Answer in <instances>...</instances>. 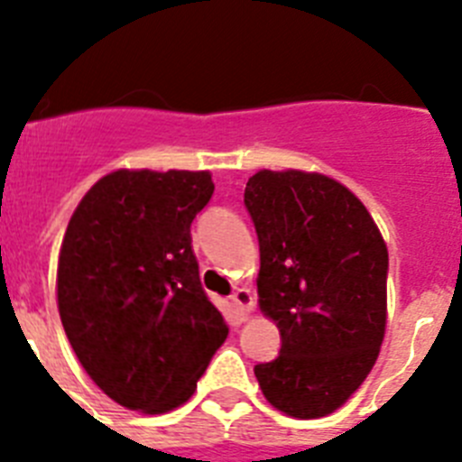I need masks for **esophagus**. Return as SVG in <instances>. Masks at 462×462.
Wrapping results in <instances>:
<instances>
[{"label":"esophagus","mask_w":462,"mask_h":462,"mask_svg":"<svg viewBox=\"0 0 462 462\" xmlns=\"http://www.w3.org/2000/svg\"><path fill=\"white\" fill-rule=\"evenodd\" d=\"M231 303H234L240 321H245L247 319V314H250L252 305H254V296L250 293V289H236L234 296H231Z\"/></svg>","instance_id":"obj_1"}]
</instances>
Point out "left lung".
<instances>
[{"mask_svg":"<svg viewBox=\"0 0 462 462\" xmlns=\"http://www.w3.org/2000/svg\"><path fill=\"white\" fill-rule=\"evenodd\" d=\"M245 206L259 236V308L282 337L280 356L254 374L275 410L319 419L377 361L389 250L368 208L324 173L259 171Z\"/></svg>","mask_w":462,"mask_h":462,"instance_id":"8db88e82","label":"left lung"}]
</instances>
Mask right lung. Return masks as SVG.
Masks as SVG:
<instances>
[{"mask_svg":"<svg viewBox=\"0 0 462 462\" xmlns=\"http://www.w3.org/2000/svg\"><path fill=\"white\" fill-rule=\"evenodd\" d=\"M212 191L210 171L120 169L69 219L60 319L85 373L126 410L164 414L187 402L228 336L191 250V222Z\"/></svg>","mask_w":462,"mask_h":462,"instance_id":"right-lung-1","label":"right lung"}]
</instances>
